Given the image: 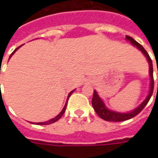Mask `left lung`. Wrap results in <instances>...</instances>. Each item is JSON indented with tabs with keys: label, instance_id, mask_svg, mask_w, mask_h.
<instances>
[{
	"label": "left lung",
	"instance_id": "obj_1",
	"mask_svg": "<svg viewBox=\"0 0 158 158\" xmlns=\"http://www.w3.org/2000/svg\"><path fill=\"white\" fill-rule=\"evenodd\" d=\"M125 38L129 40L130 43H132L133 45L135 46L136 48H138L141 52H142L144 56L147 57L148 61L149 63V74L150 77H151V84H150V92L149 94L148 95L147 98L145 99L143 102L140 106H139L135 110H134L133 111H130V112L128 113H118L115 112V111H112V110H108L107 108L105 106V104L103 103V102L102 101V99L100 98L97 94V92L94 90V96H93V100H92V105L94 106V110L96 111V113L103 120H106V121H114V122H120V121H125V120H130L131 118L135 117V115H137L139 113L141 112V110H143V109L146 106V105L148 104V102H149L150 98L152 95V93H153V88H154V79H153V68H152V60L150 58L148 53L146 52L144 48H143V46L141 44H139V43H137L136 41L132 38L130 36H126ZM158 74V72H157ZM158 87V84H157Z\"/></svg>",
	"mask_w": 158,
	"mask_h": 158
}]
</instances>
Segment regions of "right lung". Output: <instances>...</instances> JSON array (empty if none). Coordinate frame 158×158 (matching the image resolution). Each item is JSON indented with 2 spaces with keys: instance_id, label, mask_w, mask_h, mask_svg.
I'll list each match as a JSON object with an SVG mask.
<instances>
[{
  "instance_id": "obj_1",
  "label": "right lung",
  "mask_w": 158,
  "mask_h": 158,
  "mask_svg": "<svg viewBox=\"0 0 158 158\" xmlns=\"http://www.w3.org/2000/svg\"><path fill=\"white\" fill-rule=\"evenodd\" d=\"M21 47V46H20ZM20 47H19V48H17L15 49V50L13 52L11 53V55H10V58L11 56H13V54L15 52H16V50H17V49H19V48H20ZM74 90H73V91H71L70 92V93H69V95H68V98H67V101H68V99H69V97H70V95H71L72 94V93H73V92H74ZM67 101H66V103H65V105H64V108H63V110H61V112L60 113L59 115H57V116H56V117L55 118H53V119H52V120H48V121H47V122H42V123H37V125H50V124H52V123H54V122H56V121H57V120H59V119H60V118H61V116L62 115H63V114H64V111H65V109H66V106H67Z\"/></svg>"
}]
</instances>
